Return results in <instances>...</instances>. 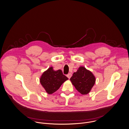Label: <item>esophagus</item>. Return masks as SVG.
<instances>
[{
    "instance_id": "1",
    "label": "esophagus",
    "mask_w": 129,
    "mask_h": 129,
    "mask_svg": "<svg viewBox=\"0 0 129 129\" xmlns=\"http://www.w3.org/2000/svg\"><path fill=\"white\" fill-rule=\"evenodd\" d=\"M72 74H71V73H69V74L67 75V76L68 77L69 79H70V78L71 77V76H72Z\"/></svg>"
}]
</instances>
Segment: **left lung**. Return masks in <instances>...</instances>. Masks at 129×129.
Returning <instances> with one entry per match:
<instances>
[{"instance_id":"1","label":"left lung","mask_w":129,"mask_h":129,"mask_svg":"<svg viewBox=\"0 0 129 129\" xmlns=\"http://www.w3.org/2000/svg\"><path fill=\"white\" fill-rule=\"evenodd\" d=\"M76 89L81 94H88L95 82V77L90 71L80 67L70 78Z\"/></svg>"}]
</instances>
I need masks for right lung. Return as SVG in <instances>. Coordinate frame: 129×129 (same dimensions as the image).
<instances>
[{
    "label": "right lung",
    "mask_w": 129,
    "mask_h": 129,
    "mask_svg": "<svg viewBox=\"0 0 129 129\" xmlns=\"http://www.w3.org/2000/svg\"><path fill=\"white\" fill-rule=\"evenodd\" d=\"M68 79L61 70L54 71L53 67H51L42 74L40 82L46 92L51 94L58 90L61 85Z\"/></svg>",
    "instance_id": "add662e5"
}]
</instances>
